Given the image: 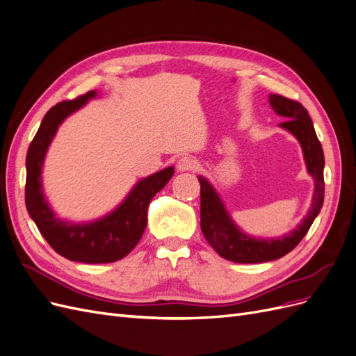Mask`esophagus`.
Segmentation results:
<instances>
[{
    "mask_svg": "<svg viewBox=\"0 0 356 356\" xmlns=\"http://www.w3.org/2000/svg\"><path fill=\"white\" fill-rule=\"evenodd\" d=\"M177 169H178V172H190V170H195V169H196V160L188 157V156L181 157V159H178V161H177Z\"/></svg>",
    "mask_w": 356,
    "mask_h": 356,
    "instance_id": "1",
    "label": "esophagus"
}]
</instances>
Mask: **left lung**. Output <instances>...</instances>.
I'll return each mask as SVG.
<instances>
[{
    "label": "left lung",
    "instance_id": "8db88e82",
    "mask_svg": "<svg viewBox=\"0 0 356 356\" xmlns=\"http://www.w3.org/2000/svg\"><path fill=\"white\" fill-rule=\"evenodd\" d=\"M272 108L276 114L285 117L286 120L279 126L293 134L303 148L307 172L315 179V191L310 209L306 217L291 233L276 239H255L245 234L236 225L225 211L218 193L211 182L197 177L200 182V229L204 239L225 260L234 263H266L273 261L286 255L300 243L309 232L312 222L315 221L324 203V152L316 136L314 123H312L307 110L297 101L288 99L281 95L268 96Z\"/></svg>",
    "mask_w": 356,
    "mask_h": 356
}]
</instances>
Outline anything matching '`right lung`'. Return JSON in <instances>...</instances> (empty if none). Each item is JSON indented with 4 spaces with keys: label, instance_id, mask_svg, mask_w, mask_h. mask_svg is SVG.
Returning <instances> with one entry per match:
<instances>
[{
    "label": "right lung",
    "instance_id": "obj_1",
    "mask_svg": "<svg viewBox=\"0 0 356 356\" xmlns=\"http://www.w3.org/2000/svg\"><path fill=\"white\" fill-rule=\"evenodd\" d=\"M95 96L96 92L92 90L77 99L51 106L42 118L26 154L25 203L28 213L37 224L42 238L59 255L86 264L114 263L134 250L147 227L149 202L174 175V166H169L141 179L118 208L101 220L74 224L58 218L42 193V163L59 124Z\"/></svg>",
    "mask_w": 356,
    "mask_h": 356
}]
</instances>
